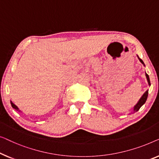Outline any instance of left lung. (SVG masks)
<instances>
[{"instance_id": "8db88e82", "label": "left lung", "mask_w": 159, "mask_h": 159, "mask_svg": "<svg viewBox=\"0 0 159 159\" xmlns=\"http://www.w3.org/2000/svg\"><path fill=\"white\" fill-rule=\"evenodd\" d=\"M138 59H139L140 61L141 62V63H143V66H145L143 61V60H142L141 59H140V58L139 57H138ZM146 79H147L148 83L149 86H151V82H150L149 76H148V75L147 74V73H146ZM148 90L146 91V92H145V93H143V95L142 97L140 98L139 101H138V102L137 103V104H136L135 106L134 107V109H133L134 111H137L139 110L140 107H141L143 106V104H145V103H146V100H147V98H148Z\"/></svg>"}]
</instances>
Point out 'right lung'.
Listing matches in <instances>:
<instances>
[{
	"label": "right lung",
	"mask_w": 159,
	"mask_h": 159,
	"mask_svg": "<svg viewBox=\"0 0 159 159\" xmlns=\"http://www.w3.org/2000/svg\"><path fill=\"white\" fill-rule=\"evenodd\" d=\"M11 106H12V107L13 109H15L16 110H17V111H19V108H18L17 107V106H16V105L13 104V103L12 102H11Z\"/></svg>",
	"instance_id": "obj_1"
}]
</instances>
